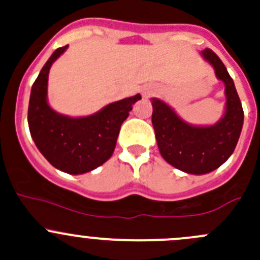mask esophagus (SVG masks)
<instances>
[{"mask_svg": "<svg viewBox=\"0 0 260 260\" xmlns=\"http://www.w3.org/2000/svg\"><path fill=\"white\" fill-rule=\"evenodd\" d=\"M156 91V89L153 86H146V88L142 89V96L143 98H148V96H152Z\"/></svg>", "mask_w": 260, "mask_h": 260, "instance_id": "1", "label": "esophagus"}]
</instances>
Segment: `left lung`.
Returning a JSON list of instances; mask_svg holds the SVG:
<instances>
[{
    "label": "left lung",
    "instance_id": "left-lung-1",
    "mask_svg": "<svg viewBox=\"0 0 260 260\" xmlns=\"http://www.w3.org/2000/svg\"><path fill=\"white\" fill-rule=\"evenodd\" d=\"M200 55L225 85V111L215 124H191L164 101L151 99L152 124L159 153L171 166L192 175L209 174L232 156L244 122L242 103L225 65L210 49L203 50Z\"/></svg>",
    "mask_w": 260,
    "mask_h": 260
}]
</instances>
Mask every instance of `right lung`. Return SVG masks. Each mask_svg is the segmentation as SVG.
I'll return each instance as SVG.
<instances>
[{"instance_id":"add662e5","label":"right lung","mask_w":260,"mask_h":260,"mask_svg":"<svg viewBox=\"0 0 260 260\" xmlns=\"http://www.w3.org/2000/svg\"><path fill=\"white\" fill-rule=\"evenodd\" d=\"M67 49L68 45L52 52L32 84L27 122L36 147L55 169L81 175L111 158L120 125L141 95L114 102L86 117H69L55 112L48 102L49 72Z\"/></svg>"}]
</instances>
